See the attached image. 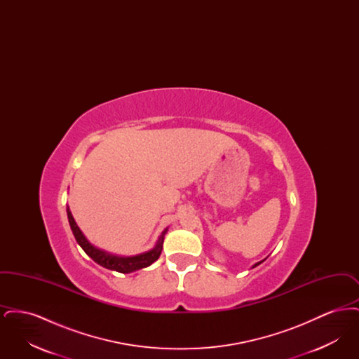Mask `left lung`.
Returning a JSON list of instances; mask_svg holds the SVG:
<instances>
[{
    "label": "left lung",
    "mask_w": 359,
    "mask_h": 359,
    "mask_svg": "<svg viewBox=\"0 0 359 359\" xmlns=\"http://www.w3.org/2000/svg\"><path fill=\"white\" fill-rule=\"evenodd\" d=\"M264 261H265V259H262V261H258V262H256V264H255V265H253V266H252V268H256L257 265H259V264H262V262H264Z\"/></svg>",
    "instance_id": "1"
}]
</instances>
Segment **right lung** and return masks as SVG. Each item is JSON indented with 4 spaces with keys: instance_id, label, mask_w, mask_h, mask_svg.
<instances>
[{
    "instance_id": "obj_1",
    "label": "right lung",
    "mask_w": 359,
    "mask_h": 359,
    "mask_svg": "<svg viewBox=\"0 0 359 359\" xmlns=\"http://www.w3.org/2000/svg\"><path fill=\"white\" fill-rule=\"evenodd\" d=\"M67 217H69V227L72 230V234L76 239V242L79 243V246L85 250L86 255L90 258H93L98 265H101L103 268L110 269V271H116V272H120V273L136 272V271L144 269V268L152 265L154 261H157L158 257L161 255V250H163L164 237L168 231V227H165L163 230V233L160 234L158 239L156 241L154 248L144 252V253L135 255V256H118V255L109 253L103 249L94 246L88 239L86 238L85 234L82 233V230L78 227V224L75 222V219H74V217L69 211V205H67Z\"/></svg>"
}]
</instances>
